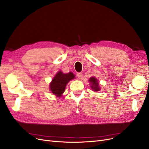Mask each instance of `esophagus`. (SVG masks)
<instances>
[{"label":"esophagus","instance_id":"obj_1","mask_svg":"<svg viewBox=\"0 0 149 149\" xmlns=\"http://www.w3.org/2000/svg\"><path fill=\"white\" fill-rule=\"evenodd\" d=\"M77 76L79 79H81L82 77H83V74L81 72H79V73L77 74Z\"/></svg>","mask_w":149,"mask_h":149}]
</instances>
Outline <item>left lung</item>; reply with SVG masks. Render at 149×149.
I'll list each match as a JSON object with an SVG mask.
<instances>
[{"label": "left lung", "mask_w": 149, "mask_h": 149, "mask_svg": "<svg viewBox=\"0 0 149 149\" xmlns=\"http://www.w3.org/2000/svg\"><path fill=\"white\" fill-rule=\"evenodd\" d=\"M89 81L91 83V88L92 89L95 91H100V88L98 86V80L95 77H91L89 79Z\"/></svg>", "instance_id": "left-lung-1"}]
</instances>
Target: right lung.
I'll return each instance as SVG.
<instances>
[{
    "label": "right lung",
    "instance_id": "add662e5",
    "mask_svg": "<svg viewBox=\"0 0 149 149\" xmlns=\"http://www.w3.org/2000/svg\"><path fill=\"white\" fill-rule=\"evenodd\" d=\"M74 75L72 72L63 74L61 71L58 72L50 83V89L55 95L60 97L64 92L67 83L74 79Z\"/></svg>",
    "mask_w": 149,
    "mask_h": 149
}]
</instances>
